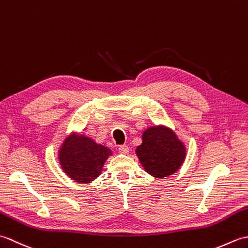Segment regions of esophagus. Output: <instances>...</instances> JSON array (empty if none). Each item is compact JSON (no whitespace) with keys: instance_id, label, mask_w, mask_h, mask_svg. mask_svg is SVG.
Instances as JSON below:
<instances>
[{"instance_id":"34e87169","label":"esophagus","mask_w":248,"mask_h":248,"mask_svg":"<svg viewBox=\"0 0 248 248\" xmlns=\"http://www.w3.org/2000/svg\"><path fill=\"white\" fill-rule=\"evenodd\" d=\"M118 150H119L120 154H123V155H128V154H129V147H128L127 145L119 146Z\"/></svg>"}]
</instances>
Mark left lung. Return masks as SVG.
Segmentation results:
<instances>
[{"label": "left lung", "mask_w": 248, "mask_h": 248, "mask_svg": "<svg viewBox=\"0 0 248 248\" xmlns=\"http://www.w3.org/2000/svg\"><path fill=\"white\" fill-rule=\"evenodd\" d=\"M141 143L135 150L141 166L155 178H165L175 173L183 164L186 148L176 133L165 125L147 128Z\"/></svg>", "instance_id": "left-lung-1"}]
</instances>
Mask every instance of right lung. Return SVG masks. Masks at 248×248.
I'll list each match as a JSON object with an SVG mask.
<instances>
[{
    "mask_svg": "<svg viewBox=\"0 0 248 248\" xmlns=\"http://www.w3.org/2000/svg\"><path fill=\"white\" fill-rule=\"evenodd\" d=\"M112 155V150L108 147L97 144L85 135L72 132L62 141L59 150V162L71 180L91 183L100 176L105 161Z\"/></svg>",
    "mask_w": 248,
    "mask_h": 248,
    "instance_id": "add662e5",
    "label": "right lung"
}]
</instances>
